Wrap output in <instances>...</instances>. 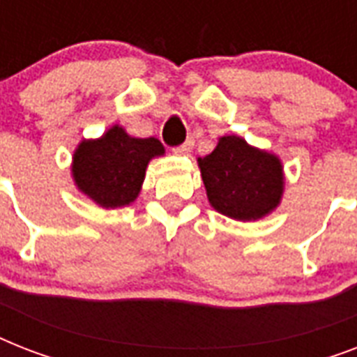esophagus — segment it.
Returning <instances> with one entry per match:
<instances>
[{
	"instance_id": "esophagus-1",
	"label": "esophagus",
	"mask_w": 357,
	"mask_h": 357,
	"mask_svg": "<svg viewBox=\"0 0 357 357\" xmlns=\"http://www.w3.org/2000/svg\"><path fill=\"white\" fill-rule=\"evenodd\" d=\"M192 148H195V139H192V137H189V139L185 140L183 144L178 146V148L174 150V153H178V155H183V153H189Z\"/></svg>"
}]
</instances>
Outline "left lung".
<instances>
[{
    "mask_svg": "<svg viewBox=\"0 0 357 357\" xmlns=\"http://www.w3.org/2000/svg\"><path fill=\"white\" fill-rule=\"evenodd\" d=\"M198 168L207 200L224 217L252 222L268 217L282 204V159L248 144L243 137H220L209 155L198 157Z\"/></svg>",
    "mask_w": 357,
    "mask_h": 357,
    "instance_id": "left-lung-1",
    "label": "left lung"
}]
</instances>
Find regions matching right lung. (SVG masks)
<instances>
[{"label": "right lung", "instance_id": "obj_1", "mask_svg": "<svg viewBox=\"0 0 357 357\" xmlns=\"http://www.w3.org/2000/svg\"><path fill=\"white\" fill-rule=\"evenodd\" d=\"M165 155L155 137L139 139L114 123L98 139H83L72 155V179L79 192L103 209L131 206L151 159Z\"/></svg>", "mask_w": 357, "mask_h": 357}]
</instances>
